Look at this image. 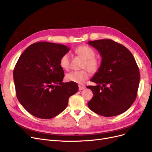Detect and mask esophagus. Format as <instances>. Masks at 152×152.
Instances as JSON below:
<instances>
[{"label": "esophagus", "mask_w": 152, "mask_h": 152, "mask_svg": "<svg viewBox=\"0 0 152 152\" xmlns=\"http://www.w3.org/2000/svg\"><path fill=\"white\" fill-rule=\"evenodd\" d=\"M84 89H85V86H81V85L79 86V91H82V90H83Z\"/></svg>", "instance_id": "1"}]
</instances>
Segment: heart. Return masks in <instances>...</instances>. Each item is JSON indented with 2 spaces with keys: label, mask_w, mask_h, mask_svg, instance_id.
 I'll return each mask as SVG.
<instances>
[{
  "label": "heart",
  "mask_w": 152,
  "mask_h": 152,
  "mask_svg": "<svg viewBox=\"0 0 152 152\" xmlns=\"http://www.w3.org/2000/svg\"><path fill=\"white\" fill-rule=\"evenodd\" d=\"M75 53L78 56L84 59L82 68H86L80 71H73L66 75V80L68 82L82 84L88 79L89 71L91 73H96L100 66V61L95 57V51L93 49L87 45H82L75 49ZM59 65L64 70H68L70 67V56L68 54H65L59 59ZM88 70H87L86 69Z\"/></svg>",
  "instance_id": "obj_1"
}]
</instances>
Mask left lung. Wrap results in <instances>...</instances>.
<instances>
[{"label":"left lung","mask_w":152,"mask_h":152,"mask_svg":"<svg viewBox=\"0 0 152 152\" xmlns=\"http://www.w3.org/2000/svg\"><path fill=\"white\" fill-rule=\"evenodd\" d=\"M98 50L102 64L91 81L96 86L87 88L94 96L87 103L98 115L113 117L129 108L136 97L140 84V70L132 53L123 45L111 39L89 41Z\"/></svg>","instance_id":"obj_1"}]
</instances>
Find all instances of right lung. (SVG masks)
<instances>
[{"mask_svg": "<svg viewBox=\"0 0 152 152\" xmlns=\"http://www.w3.org/2000/svg\"><path fill=\"white\" fill-rule=\"evenodd\" d=\"M70 48L59 44H32L21 54L13 70L16 97L32 115L52 118L61 113L79 87L62 82L65 75L59 59Z\"/></svg>", "mask_w": 152, "mask_h": 152, "instance_id": "1", "label": "right lung"}]
</instances>
